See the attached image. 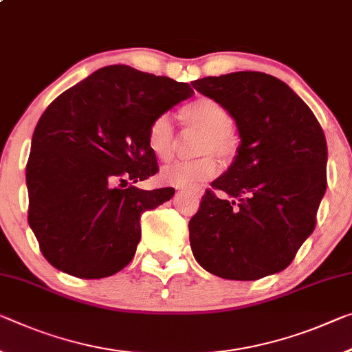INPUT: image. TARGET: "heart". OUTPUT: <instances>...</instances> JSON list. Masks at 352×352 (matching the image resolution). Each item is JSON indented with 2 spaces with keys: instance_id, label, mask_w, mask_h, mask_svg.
<instances>
[{
  "instance_id": "b5f03b06",
  "label": "heart",
  "mask_w": 352,
  "mask_h": 352,
  "mask_svg": "<svg viewBox=\"0 0 352 352\" xmlns=\"http://www.w3.org/2000/svg\"><path fill=\"white\" fill-rule=\"evenodd\" d=\"M180 119L185 125L204 131L199 152L232 158L236 153L239 139L235 130L230 126V116L224 106L214 102L213 98H197L180 109ZM147 147L156 160L169 161L174 155L175 133L170 117L161 114L150 122L147 128ZM219 164L213 155L200 156L192 161H178L166 166L161 170V182L170 186L194 189L200 183L213 178Z\"/></svg>"
}]
</instances>
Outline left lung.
<instances>
[{"label": "left lung", "mask_w": 352, "mask_h": 352, "mask_svg": "<svg viewBox=\"0 0 352 352\" xmlns=\"http://www.w3.org/2000/svg\"><path fill=\"white\" fill-rule=\"evenodd\" d=\"M192 86L224 106L241 138L230 169L189 221L194 258L228 280L280 272L315 230L327 188L320 122L285 82L261 72L206 76Z\"/></svg>", "instance_id": "1"}]
</instances>
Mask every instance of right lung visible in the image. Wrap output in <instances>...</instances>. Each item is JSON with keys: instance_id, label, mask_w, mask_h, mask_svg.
I'll use <instances>...</instances> for the list:
<instances>
[{"instance_id": "add662e5", "label": "right lung", "mask_w": 352, "mask_h": 352, "mask_svg": "<svg viewBox=\"0 0 352 352\" xmlns=\"http://www.w3.org/2000/svg\"><path fill=\"white\" fill-rule=\"evenodd\" d=\"M192 94L188 82L108 65L52 102L26 164L28 222L50 265L102 278L130 263L141 214L175 192L133 186L158 172L147 128Z\"/></svg>"}]
</instances>
